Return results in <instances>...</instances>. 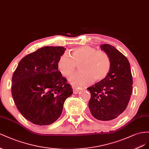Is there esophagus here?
I'll return each instance as SVG.
<instances>
[{
    "instance_id": "esophagus-1",
    "label": "esophagus",
    "mask_w": 149,
    "mask_h": 149,
    "mask_svg": "<svg viewBox=\"0 0 149 149\" xmlns=\"http://www.w3.org/2000/svg\"><path fill=\"white\" fill-rule=\"evenodd\" d=\"M72 88H73V91L74 93H77L80 89H81V88L76 86H72Z\"/></svg>"
}]
</instances>
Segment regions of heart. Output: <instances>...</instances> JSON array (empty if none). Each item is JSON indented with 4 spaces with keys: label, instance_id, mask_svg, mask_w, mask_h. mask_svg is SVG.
I'll return each instance as SVG.
<instances>
[{
    "label": "heart",
    "instance_id": "obj_1",
    "mask_svg": "<svg viewBox=\"0 0 149 149\" xmlns=\"http://www.w3.org/2000/svg\"><path fill=\"white\" fill-rule=\"evenodd\" d=\"M70 56L63 54L58 58L57 68L63 76L69 77L80 64L81 72L74 75L70 81L76 85L86 86L95 81H101L107 77L110 69V60L102 50H96L89 45L72 49Z\"/></svg>",
    "mask_w": 149,
    "mask_h": 149
}]
</instances>
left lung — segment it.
Returning a JSON list of instances; mask_svg holds the SVG:
<instances>
[{
  "label": "left lung",
  "mask_w": 149,
  "mask_h": 149,
  "mask_svg": "<svg viewBox=\"0 0 149 149\" xmlns=\"http://www.w3.org/2000/svg\"><path fill=\"white\" fill-rule=\"evenodd\" d=\"M108 55L110 69L104 80L87 88L91 97L88 107L92 116L102 121L116 120L124 112L132 92V76L127 57L115 47L102 44Z\"/></svg>",
  "instance_id": "obj_1"
}]
</instances>
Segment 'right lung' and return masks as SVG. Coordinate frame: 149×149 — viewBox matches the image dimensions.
Returning <instances> with one entry per match:
<instances>
[{
	"label": "right lung",
	"mask_w": 149,
	"mask_h": 149,
	"mask_svg": "<svg viewBox=\"0 0 149 149\" xmlns=\"http://www.w3.org/2000/svg\"><path fill=\"white\" fill-rule=\"evenodd\" d=\"M63 47L46 46L21 59L12 76V95L21 114L33 124L47 125L61 116L71 85L58 70Z\"/></svg>",
	"instance_id": "1"
}]
</instances>
